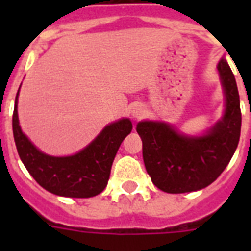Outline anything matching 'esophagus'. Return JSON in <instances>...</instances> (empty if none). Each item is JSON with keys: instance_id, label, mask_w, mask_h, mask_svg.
<instances>
[{"instance_id": "esophagus-1", "label": "esophagus", "mask_w": 251, "mask_h": 251, "mask_svg": "<svg viewBox=\"0 0 251 251\" xmlns=\"http://www.w3.org/2000/svg\"><path fill=\"white\" fill-rule=\"evenodd\" d=\"M145 108L142 105H135L133 106V110H131V114H133L134 118H141L143 114H145Z\"/></svg>"}]
</instances>
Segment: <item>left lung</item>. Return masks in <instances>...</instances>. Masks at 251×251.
Masks as SVG:
<instances>
[{
  "label": "left lung",
  "mask_w": 251,
  "mask_h": 251,
  "mask_svg": "<svg viewBox=\"0 0 251 251\" xmlns=\"http://www.w3.org/2000/svg\"><path fill=\"white\" fill-rule=\"evenodd\" d=\"M226 96L222 120L202 135H186L161 121L138 122L143 161L153 185L171 194L208 186L222 175L237 149L241 109L237 84L226 58L218 64Z\"/></svg>",
  "instance_id": "1"
}]
</instances>
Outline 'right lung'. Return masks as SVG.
I'll return each instance as SVG.
<instances>
[{
    "instance_id": "1",
    "label": "right lung",
    "mask_w": 251,
    "mask_h": 251,
    "mask_svg": "<svg viewBox=\"0 0 251 251\" xmlns=\"http://www.w3.org/2000/svg\"><path fill=\"white\" fill-rule=\"evenodd\" d=\"M18 90L13 113V134L18 153L41 187L69 198H90L100 194L109 179L110 168L122 141L131 133L133 124L122 118L106 125L79 152L70 156H50L41 152L21 129L18 118Z\"/></svg>"
}]
</instances>
